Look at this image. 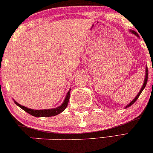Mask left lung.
Here are the masks:
<instances>
[{
	"label": "left lung",
	"mask_w": 153,
	"mask_h": 153,
	"mask_svg": "<svg viewBox=\"0 0 153 153\" xmlns=\"http://www.w3.org/2000/svg\"><path fill=\"white\" fill-rule=\"evenodd\" d=\"M130 31H131V33H133V34H135V36H137V37H139L138 33H137L136 31H133V30H130ZM148 77H149V71H148V68H147V66H146V75H145V79H144V82H143V86H142V88H141L140 91V92H139L138 94L137 95V96L135 97V98L133 99V101H131V102H130V104H128V105H127L126 107H125V108H127L128 107L131 106L132 105V104H133L134 103H135V102H136V100L138 99V97H140V95L141 93H142V91H143V89H144L145 86H146V84H147V81H148Z\"/></svg>",
	"instance_id": "obj_1"
}]
</instances>
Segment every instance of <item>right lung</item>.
<instances>
[{"instance_id":"add662e5","label":"right lung","mask_w":153,"mask_h":153,"mask_svg":"<svg viewBox=\"0 0 153 153\" xmlns=\"http://www.w3.org/2000/svg\"><path fill=\"white\" fill-rule=\"evenodd\" d=\"M70 91H68L67 95H66V97L65 100H64L63 103L61 104L60 106L57 107V108H51V109H44V110H34V109H31L28 108L27 107L20 105V104H18L14 100L15 104L18 106L20 108H21L22 110H24L25 112L28 113L30 114V115L34 116V117H51V116H55L58 115L60 113H62V111H65V109L67 108L68 105V102H69V97H70Z\"/></svg>"}]
</instances>
